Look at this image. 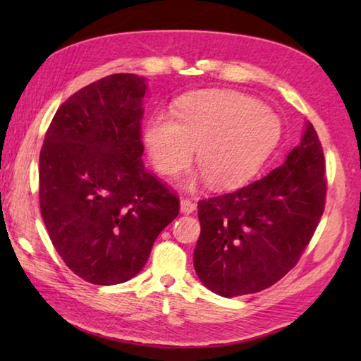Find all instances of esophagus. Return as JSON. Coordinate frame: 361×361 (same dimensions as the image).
I'll return each instance as SVG.
<instances>
[{"label": "esophagus", "instance_id": "1", "mask_svg": "<svg viewBox=\"0 0 361 361\" xmlns=\"http://www.w3.org/2000/svg\"><path fill=\"white\" fill-rule=\"evenodd\" d=\"M195 202H192L191 199H181L180 200V210L181 213H185V215H189V213H192L195 210Z\"/></svg>", "mask_w": 361, "mask_h": 361}]
</instances>
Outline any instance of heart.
<instances>
[{"label":"heart","mask_w":361,"mask_h":361,"mask_svg":"<svg viewBox=\"0 0 361 361\" xmlns=\"http://www.w3.org/2000/svg\"><path fill=\"white\" fill-rule=\"evenodd\" d=\"M280 138V121L259 102L232 90H204L180 102L173 116L157 113L145 142L159 173L173 176L192 162L200 172L188 186L210 181L232 189L258 172Z\"/></svg>","instance_id":"obj_1"}]
</instances>
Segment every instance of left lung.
I'll use <instances>...</instances> for the list:
<instances>
[{
    "mask_svg": "<svg viewBox=\"0 0 361 361\" xmlns=\"http://www.w3.org/2000/svg\"><path fill=\"white\" fill-rule=\"evenodd\" d=\"M322 143L310 122L282 166L264 178L197 204L194 269L224 298L272 286L301 258L325 209Z\"/></svg>",
    "mask_w": 361,
    "mask_h": 361,
    "instance_id": "1",
    "label": "left lung"
}]
</instances>
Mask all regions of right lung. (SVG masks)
<instances>
[{"label": "right lung", "mask_w": 361, "mask_h": 361, "mask_svg": "<svg viewBox=\"0 0 361 361\" xmlns=\"http://www.w3.org/2000/svg\"><path fill=\"white\" fill-rule=\"evenodd\" d=\"M146 79L111 75L73 94L46 132L39 204L49 237L78 277H135L180 200L145 169L140 121Z\"/></svg>", "instance_id": "obj_1"}]
</instances>
